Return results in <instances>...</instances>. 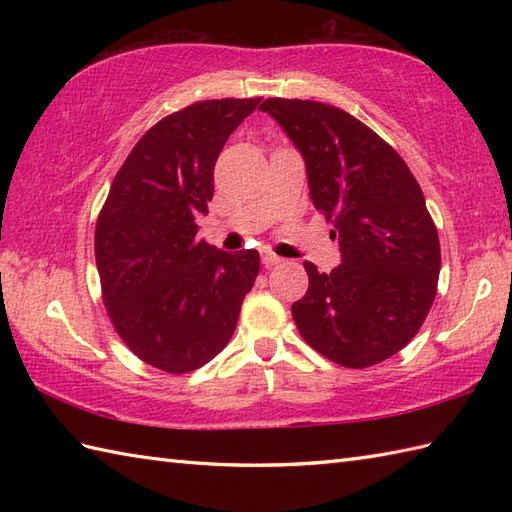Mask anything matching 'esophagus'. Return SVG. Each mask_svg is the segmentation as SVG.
<instances>
[{"label": "esophagus", "instance_id": "34e87169", "mask_svg": "<svg viewBox=\"0 0 512 512\" xmlns=\"http://www.w3.org/2000/svg\"><path fill=\"white\" fill-rule=\"evenodd\" d=\"M262 262H264V266H266V268H273V266H277V264L284 262V259H281L279 255H275V253H270V250H266V253L262 255Z\"/></svg>", "mask_w": 512, "mask_h": 512}]
</instances>
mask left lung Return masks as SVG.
<instances>
[{
    "instance_id": "8db88e82",
    "label": "left lung",
    "mask_w": 512,
    "mask_h": 512,
    "mask_svg": "<svg viewBox=\"0 0 512 512\" xmlns=\"http://www.w3.org/2000/svg\"><path fill=\"white\" fill-rule=\"evenodd\" d=\"M259 110L306 162L314 209L334 224L341 264L292 303L310 347L343 367H369L402 350L427 319L440 275L438 231L420 184L394 149L339 107L266 99Z\"/></svg>"
}]
</instances>
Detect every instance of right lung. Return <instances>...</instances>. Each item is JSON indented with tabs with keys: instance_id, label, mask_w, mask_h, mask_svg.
Masks as SVG:
<instances>
[{
	"instance_id": "add662e5",
	"label": "right lung",
	"mask_w": 512,
	"mask_h": 512,
	"mask_svg": "<svg viewBox=\"0 0 512 512\" xmlns=\"http://www.w3.org/2000/svg\"><path fill=\"white\" fill-rule=\"evenodd\" d=\"M259 101H202L162 118L129 151L96 222L105 308L129 350L162 372L220 354L257 279V250L206 244L195 217L209 213L224 143Z\"/></svg>"
}]
</instances>
